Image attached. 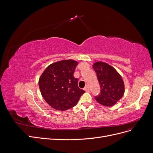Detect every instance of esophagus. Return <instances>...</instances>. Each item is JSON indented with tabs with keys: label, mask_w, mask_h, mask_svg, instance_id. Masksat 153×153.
<instances>
[{
	"label": "esophagus",
	"mask_w": 153,
	"mask_h": 153,
	"mask_svg": "<svg viewBox=\"0 0 153 153\" xmlns=\"http://www.w3.org/2000/svg\"><path fill=\"white\" fill-rule=\"evenodd\" d=\"M84 91H87V92H89V87H88V86H86L85 87V88H84Z\"/></svg>",
	"instance_id": "esophagus-1"
}]
</instances>
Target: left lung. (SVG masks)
I'll return each instance as SVG.
<instances>
[{"label":"left lung","mask_w":153,"mask_h":153,"mask_svg":"<svg viewBox=\"0 0 153 153\" xmlns=\"http://www.w3.org/2000/svg\"><path fill=\"white\" fill-rule=\"evenodd\" d=\"M93 68L100 86V93L95 96V100L103 106H114L124 93L122 77L114 67L104 62H96Z\"/></svg>","instance_id":"obj_1"}]
</instances>
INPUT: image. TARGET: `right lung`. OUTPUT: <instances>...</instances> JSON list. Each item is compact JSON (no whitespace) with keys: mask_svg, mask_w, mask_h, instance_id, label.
I'll use <instances>...</instances> for the list:
<instances>
[{"mask_svg":"<svg viewBox=\"0 0 153 153\" xmlns=\"http://www.w3.org/2000/svg\"><path fill=\"white\" fill-rule=\"evenodd\" d=\"M77 65L72 60L55 62L47 67L39 77L42 97L52 108L60 111L70 109L85 93L78 87V79L74 77Z\"/></svg>","mask_w":153,"mask_h":153,"instance_id":"right-lung-1","label":"right lung"}]
</instances>
